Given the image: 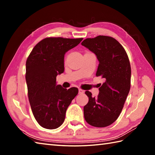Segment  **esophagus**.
<instances>
[{
  "label": "esophagus",
  "mask_w": 155,
  "mask_h": 155,
  "mask_svg": "<svg viewBox=\"0 0 155 155\" xmlns=\"http://www.w3.org/2000/svg\"><path fill=\"white\" fill-rule=\"evenodd\" d=\"M78 93L83 94V93H84V91L82 90L81 88H78Z\"/></svg>",
  "instance_id": "1"
}]
</instances>
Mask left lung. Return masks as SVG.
Wrapping results in <instances>:
<instances>
[{
	"label": "left lung",
	"mask_w": 155,
	"mask_h": 155,
	"mask_svg": "<svg viewBox=\"0 0 155 155\" xmlns=\"http://www.w3.org/2000/svg\"><path fill=\"white\" fill-rule=\"evenodd\" d=\"M82 45L96 54L99 61L97 77L105 81L98 97L85 92L88 103L84 107L87 123L95 127L109 126L121 113L130 88L131 68L127 52L116 39L99 35L86 38Z\"/></svg>",
	"instance_id": "obj_1"
}]
</instances>
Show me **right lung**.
Here are the masks:
<instances>
[{"label": "right lung", "instance_id": "obj_1", "mask_svg": "<svg viewBox=\"0 0 155 155\" xmlns=\"http://www.w3.org/2000/svg\"><path fill=\"white\" fill-rule=\"evenodd\" d=\"M47 37L35 46L26 62V81L31 110L37 123L47 129L63 123L66 111L78 90L56 84L57 76L64 72L66 52L83 40Z\"/></svg>", "mask_w": 155, "mask_h": 155}]
</instances>
